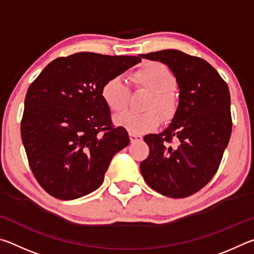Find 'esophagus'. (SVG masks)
Listing matches in <instances>:
<instances>
[{
    "mask_svg": "<svg viewBox=\"0 0 254 254\" xmlns=\"http://www.w3.org/2000/svg\"><path fill=\"white\" fill-rule=\"evenodd\" d=\"M130 140H131V142L133 143V142H136V141H141L142 140V136L141 135H137V134H132V133H130Z\"/></svg>",
    "mask_w": 254,
    "mask_h": 254,
    "instance_id": "esophagus-1",
    "label": "esophagus"
}]
</instances>
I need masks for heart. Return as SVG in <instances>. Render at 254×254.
Returning <instances> with one entry per match:
<instances>
[{
    "label": "heart",
    "instance_id": "b5f03b06",
    "mask_svg": "<svg viewBox=\"0 0 254 254\" xmlns=\"http://www.w3.org/2000/svg\"><path fill=\"white\" fill-rule=\"evenodd\" d=\"M131 79L137 87L151 92L145 103L143 113L127 112L114 118L115 126L121 127L132 134H143L153 131L161 122L160 112L165 119L175 115L178 107L177 95L174 92L176 77L168 67L158 62H147L132 72ZM101 97L112 112L126 110L128 100V89L121 77L114 76L107 79L101 88ZM153 107L157 109L154 110Z\"/></svg>",
    "mask_w": 254,
    "mask_h": 254
}]
</instances>
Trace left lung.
<instances>
[{
	"label": "left lung",
	"mask_w": 254,
	"mask_h": 254,
	"mask_svg": "<svg viewBox=\"0 0 254 254\" xmlns=\"http://www.w3.org/2000/svg\"><path fill=\"white\" fill-rule=\"evenodd\" d=\"M169 67L179 88L177 111L159 134H148L150 148L140 170L160 194L184 198L207 184L220 167L232 132L227 84L206 60L180 50L140 55ZM173 138L175 146H170Z\"/></svg>",
	"instance_id": "1"
}]
</instances>
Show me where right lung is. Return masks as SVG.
Instances as JSON below:
<instances>
[{
  "label": "right lung",
  "mask_w": 254,
  "mask_h": 254,
  "mask_svg": "<svg viewBox=\"0 0 254 254\" xmlns=\"http://www.w3.org/2000/svg\"><path fill=\"white\" fill-rule=\"evenodd\" d=\"M141 62L135 56L78 53L51 62L30 85L21 137L37 182L56 198H79L101 186L112 158L130 143L113 127L101 97L107 79Z\"/></svg>",
  "instance_id": "add662e5"
}]
</instances>
